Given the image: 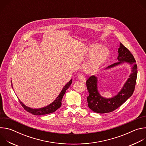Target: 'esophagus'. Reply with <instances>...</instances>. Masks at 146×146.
Returning <instances> with one entry per match:
<instances>
[{
  "mask_svg": "<svg viewBox=\"0 0 146 146\" xmlns=\"http://www.w3.org/2000/svg\"><path fill=\"white\" fill-rule=\"evenodd\" d=\"M78 80L84 83V82H86V77L84 74H80L78 76Z\"/></svg>",
  "mask_w": 146,
  "mask_h": 146,
  "instance_id": "esophagus-1",
  "label": "esophagus"
}]
</instances>
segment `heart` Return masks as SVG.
I'll list each match as a JSON object with an SVG mask.
<instances>
[{
	"label": "heart",
	"instance_id": "b5f03b06",
	"mask_svg": "<svg viewBox=\"0 0 146 146\" xmlns=\"http://www.w3.org/2000/svg\"><path fill=\"white\" fill-rule=\"evenodd\" d=\"M88 54L91 56L84 65V70L88 73H94L107 60L109 52L107 48H102L100 44H95L89 48Z\"/></svg>",
	"mask_w": 146,
	"mask_h": 146
}]
</instances>
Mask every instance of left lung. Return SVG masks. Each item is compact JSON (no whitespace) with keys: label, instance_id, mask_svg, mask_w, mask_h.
<instances>
[{"label":"left lung","instance_id":"1","mask_svg":"<svg viewBox=\"0 0 146 146\" xmlns=\"http://www.w3.org/2000/svg\"><path fill=\"white\" fill-rule=\"evenodd\" d=\"M118 52L117 59L119 62L109 66L106 69L111 68L126 62L132 66V73L121 90L117 95L109 99L103 98L99 94L98 91L97 77L94 76L89 77L86 81L87 88L89 92L87 97L88 106L95 113L103 114L113 111L125 102L134 92L137 74L136 60L129 50L121 43Z\"/></svg>","mask_w":146,"mask_h":146}]
</instances>
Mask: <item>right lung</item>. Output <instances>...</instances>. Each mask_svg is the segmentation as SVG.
<instances>
[{
    "mask_svg": "<svg viewBox=\"0 0 146 146\" xmlns=\"http://www.w3.org/2000/svg\"><path fill=\"white\" fill-rule=\"evenodd\" d=\"M72 79L70 80L64 87L63 89H62V90L61 91V92L59 94V95L56 98V99L52 103H51L50 105H49L44 108H42L40 109H32V108L26 106L24 104H23V103H22L20 100H19V102L21 103V105H22V106L24 108V109L25 110H27L29 113H32L33 115H45V114H48L54 113V111H55L57 109H58L61 106L62 99V98H63V96H64V94H65L66 91L70 86V85L72 84Z\"/></svg>",
    "mask_w": 146,
    "mask_h": 146,
    "instance_id": "right-lung-1",
    "label": "right lung"
}]
</instances>
